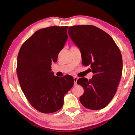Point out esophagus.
<instances>
[{"label": "esophagus", "mask_w": 135, "mask_h": 135, "mask_svg": "<svg viewBox=\"0 0 135 135\" xmlns=\"http://www.w3.org/2000/svg\"><path fill=\"white\" fill-rule=\"evenodd\" d=\"M78 78L76 77H74V85H77V81Z\"/></svg>", "instance_id": "esophagus-1"}]
</instances>
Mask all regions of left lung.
I'll return each instance as SVG.
<instances>
[{"label": "left lung", "mask_w": 135, "mask_h": 135, "mask_svg": "<svg viewBox=\"0 0 135 135\" xmlns=\"http://www.w3.org/2000/svg\"><path fill=\"white\" fill-rule=\"evenodd\" d=\"M68 33L80 49L83 65H90L93 74L89 80L84 77L77 80L84 89L80 101L86 108H104L115 95L122 77L120 49L108 34L94 26L70 27Z\"/></svg>", "instance_id": "1"}]
</instances>
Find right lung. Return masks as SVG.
I'll use <instances>...</instances> for the list:
<instances>
[{
	"label": "right lung",
	"instance_id": "right-lung-1",
	"mask_svg": "<svg viewBox=\"0 0 135 135\" xmlns=\"http://www.w3.org/2000/svg\"><path fill=\"white\" fill-rule=\"evenodd\" d=\"M68 27L52 26L36 31L21 46L17 73L21 88L29 103L42 113L60 109L64 95L74 84L72 76H54L52 62L68 38Z\"/></svg>",
	"mask_w": 135,
	"mask_h": 135
}]
</instances>
